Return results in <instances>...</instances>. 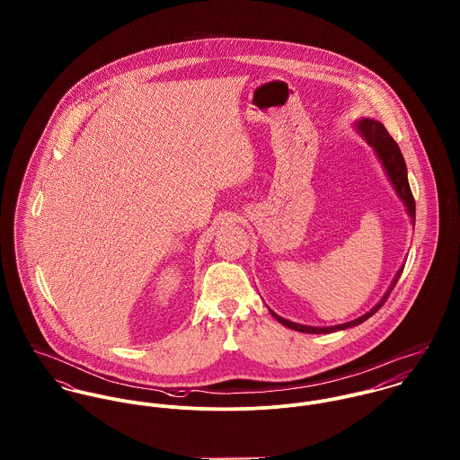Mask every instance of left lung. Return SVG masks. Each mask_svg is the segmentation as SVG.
Instances as JSON below:
<instances>
[{
	"label": "left lung",
	"mask_w": 460,
	"mask_h": 460,
	"mask_svg": "<svg viewBox=\"0 0 460 460\" xmlns=\"http://www.w3.org/2000/svg\"><path fill=\"white\" fill-rule=\"evenodd\" d=\"M358 134L374 148L379 163L383 164L385 172H386V177L390 181V184L394 186V193L398 195V198L402 199L403 207H405V212L407 216L411 217V223L414 226V217H416V203H414V198L411 193V188H409V181H407V166H405V161H403V155L396 145L394 137L390 136V132L386 131V128L379 122V120H374V119H359L356 124H354ZM403 270V265L396 270L394 274V281L390 283L386 294L381 297V301L370 310L367 312L365 315L350 321V323H345V324H338V326H328V328H317V326H305V324H297V323H292V321H287L283 317H279L278 314H274L270 308V315L283 326L287 328L294 329V331H301V332H310V334H323V332H332V331H341V329L354 328V326H359L363 324L367 319H370L376 312H379V308L386 303L388 296L392 294V290L400 278Z\"/></svg>",
	"instance_id": "obj_1"
}]
</instances>
